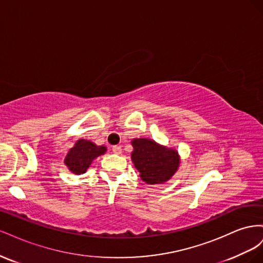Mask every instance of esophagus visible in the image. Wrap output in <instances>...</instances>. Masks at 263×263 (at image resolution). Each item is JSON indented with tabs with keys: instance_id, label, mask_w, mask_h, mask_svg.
I'll use <instances>...</instances> for the list:
<instances>
[{
	"instance_id": "1",
	"label": "esophagus",
	"mask_w": 263,
	"mask_h": 263,
	"mask_svg": "<svg viewBox=\"0 0 263 263\" xmlns=\"http://www.w3.org/2000/svg\"><path fill=\"white\" fill-rule=\"evenodd\" d=\"M112 150H113V153L116 154V155L122 154V147L121 146H113Z\"/></svg>"
}]
</instances>
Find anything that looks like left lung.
<instances>
[{
    "label": "left lung",
    "mask_w": 263,
    "mask_h": 263,
    "mask_svg": "<svg viewBox=\"0 0 263 263\" xmlns=\"http://www.w3.org/2000/svg\"><path fill=\"white\" fill-rule=\"evenodd\" d=\"M132 144V160L140 172V178L148 184L163 183L176 173L180 163L178 151L146 138L134 139Z\"/></svg>",
    "instance_id": "obj_1"
}]
</instances>
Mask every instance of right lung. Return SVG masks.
Here are the masks:
<instances>
[{
  "mask_svg": "<svg viewBox=\"0 0 263 263\" xmlns=\"http://www.w3.org/2000/svg\"><path fill=\"white\" fill-rule=\"evenodd\" d=\"M106 151L104 146H97L93 142L80 139L77 141L73 148L69 150L65 159L68 169L74 174H81L89 168L95 158L103 155Z\"/></svg>",
  "mask_w": 263,
  "mask_h": 263,
  "instance_id": "add662e5",
  "label": "right lung"
}]
</instances>
